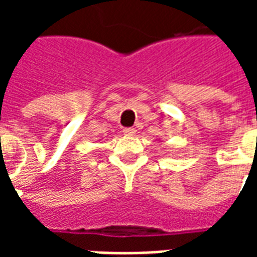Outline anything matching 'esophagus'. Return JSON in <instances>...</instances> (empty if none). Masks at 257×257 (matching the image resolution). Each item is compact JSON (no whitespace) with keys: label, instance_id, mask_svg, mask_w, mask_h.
<instances>
[{"label":"esophagus","instance_id":"34e87169","mask_svg":"<svg viewBox=\"0 0 257 257\" xmlns=\"http://www.w3.org/2000/svg\"><path fill=\"white\" fill-rule=\"evenodd\" d=\"M122 132L125 136H134V135L136 134V129L135 128H123Z\"/></svg>","mask_w":257,"mask_h":257}]
</instances>
